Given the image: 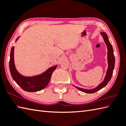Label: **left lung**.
I'll return each mask as SVG.
<instances>
[{
	"mask_svg": "<svg viewBox=\"0 0 126 126\" xmlns=\"http://www.w3.org/2000/svg\"><path fill=\"white\" fill-rule=\"evenodd\" d=\"M102 36L103 37V40L104 42L107 45V62H108V69L106 72V75L104 77V79L102 82L99 84L98 86L96 87L95 88H93L92 89H83V88H81L78 87H76L75 85H74V86L77 89L79 90L81 92L86 93H94L98 90L101 89L102 88L104 87L108 83V82L110 81V80L111 78L112 75L113 73V70L114 69L115 66V57L114 55V50L113 49V47H112L111 44H110V42L109 41L108 37L107 34L104 32H100Z\"/></svg>",
	"mask_w": 126,
	"mask_h": 126,
	"instance_id": "left-lung-1",
	"label": "left lung"
}]
</instances>
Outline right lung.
Instances as JSON below:
<instances>
[{"label": "right lung", "instance_id": "obj_1", "mask_svg": "<svg viewBox=\"0 0 126 126\" xmlns=\"http://www.w3.org/2000/svg\"><path fill=\"white\" fill-rule=\"evenodd\" d=\"M19 36L16 42L19 38ZM15 47H12L10 52L9 67L11 74L14 81L22 89L29 92H34L43 89L47 86L51 77L53 71L57 65L51 66L43 73L32 76H25L20 74L16 68L14 60Z\"/></svg>", "mask_w": 126, "mask_h": 126}]
</instances>
